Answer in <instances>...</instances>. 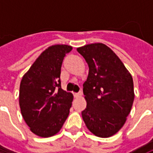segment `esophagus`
Here are the masks:
<instances>
[{"mask_svg":"<svg viewBox=\"0 0 153 153\" xmlns=\"http://www.w3.org/2000/svg\"><path fill=\"white\" fill-rule=\"evenodd\" d=\"M74 94V97H76V98H77V97H80L82 95V91H79V92H77V93H73Z\"/></svg>","mask_w":153,"mask_h":153,"instance_id":"obj_1","label":"esophagus"}]
</instances>
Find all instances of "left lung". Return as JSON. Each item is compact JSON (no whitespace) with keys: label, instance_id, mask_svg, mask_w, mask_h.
I'll return each instance as SVG.
<instances>
[{"label":"left lung","instance_id":"left-lung-1","mask_svg":"<svg viewBox=\"0 0 153 153\" xmlns=\"http://www.w3.org/2000/svg\"><path fill=\"white\" fill-rule=\"evenodd\" d=\"M89 66L83 93L87 108L82 111L89 131L109 137L123 127L134 101L133 80L119 57L107 46L94 43L78 47Z\"/></svg>","mask_w":153,"mask_h":153}]
</instances>
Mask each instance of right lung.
Wrapping results in <instances>:
<instances>
[{
    "instance_id": "right-lung-1",
    "label": "right lung",
    "mask_w": 153,
    "mask_h": 153,
    "mask_svg": "<svg viewBox=\"0 0 153 153\" xmlns=\"http://www.w3.org/2000/svg\"><path fill=\"white\" fill-rule=\"evenodd\" d=\"M67 45L49 46L23 76L19 104L22 117L34 134L49 137L56 134L70 112L73 95L62 89L61 68Z\"/></svg>"
}]
</instances>
